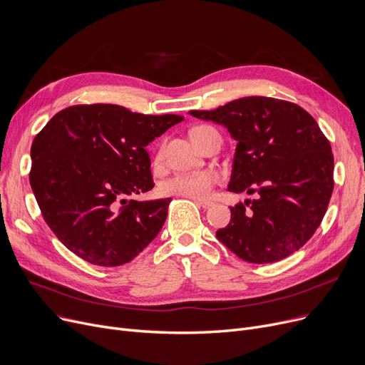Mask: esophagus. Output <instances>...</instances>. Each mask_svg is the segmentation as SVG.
I'll list each match as a JSON object with an SVG mask.
<instances>
[{
	"instance_id": "esophagus-1",
	"label": "esophagus",
	"mask_w": 365,
	"mask_h": 365,
	"mask_svg": "<svg viewBox=\"0 0 365 365\" xmlns=\"http://www.w3.org/2000/svg\"><path fill=\"white\" fill-rule=\"evenodd\" d=\"M194 201H195V204H197L198 207H202V208L213 207V202H212V201H200V200H194Z\"/></svg>"
}]
</instances>
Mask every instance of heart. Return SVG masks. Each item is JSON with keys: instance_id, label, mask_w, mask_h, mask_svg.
<instances>
[{"instance_id": "heart-1", "label": "heart", "mask_w": 365, "mask_h": 365, "mask_svg": "<svg viewBox=\"0 0 365 365\" xmlns=\"http://www.w3.org/2000/svg\"><path fill=\"white\" fill-rule=\"evenodd\" d=\"M208 125H198L190 131V138ZM163 155V148L160 146L153 158L160 160ZM219 183V175L213 170H198V171H187L178 173V175L168 178L161 185V192L165 195H179L190 200L204 201L213 195V190Z\"/></svg>"}]
</instances>
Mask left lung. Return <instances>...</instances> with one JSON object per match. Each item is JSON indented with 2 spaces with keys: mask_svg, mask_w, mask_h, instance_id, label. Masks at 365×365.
Masks as SVG:
<instances>
[{
  "mask_svg": "<svg viewBox=\"0 0 365 365\" xmlns=\"http://www.w3.org/2000/svg\"><path fill=\"white\" fill-rule=\"evenodd\" d=\"M189 113L229 130L237 150L227 189L256 194L231 207V222L217 240L259 264L297 252L321 225L334 187L331 146L312 115L263 96Z\"/></svg>",
  "mask_w": 365,
  "mask_h": 365,
  "instance_id": "obj_1",
  "label": "left lung"
}]
</instances>
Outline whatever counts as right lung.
<instances>
[{"label":"right lung","instance_id":"add662e5","mask_svg":"<svg viewBox=\"0 0 365 365\" xmlns=\"http://www.w3.org/2000/svg\"><path fill=\"white\" fill-rule=\"evenodd\" d=\"M180 121L175 113L75 105L36 134L31 187L46 223L73 255L96 266H121L158 235L171 198L127 197L155 185L145 146Z\"/></svg>","mask_w":365,"mask_h":365}]
</instances>
